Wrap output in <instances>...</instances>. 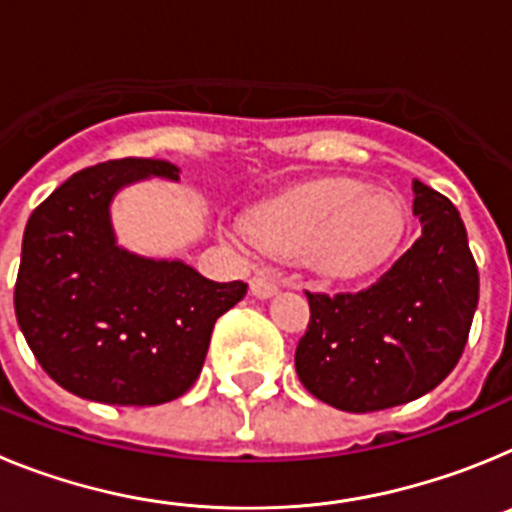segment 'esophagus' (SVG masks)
Returning a JSON list of instances; mask_svg holds the SVG:
<instances>
[{
  "instance_id": "34e87169",
  "label": "esophagus",
  "mask_w": 512,
  "mask_h": 512,
  "mask_svg": "<svg viewBox=\"0 0 512 512\" xmlns=\"http://www.w3.org/2000/svg\"><path fill=\"white\" fill-rule=\"evenodd\" d=\"M279 292V284L277 279L271 277V274H256V277L251 279V295L259 297V300H269V297H274Z\"/></svg>"
}]
</instances>
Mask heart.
Wrapping results in <instances>:
<instances>
[{
	"mask_svg": "<svg viewBox=\"0 0 512 512\" xmlns=\"http://www.w3.org/2000/svg\"><path fill=\"white\" fill-rule=\"evenodd\" d=\"M253 243L274 256L302 259L323 277L356 279L397 251L405 207L397 194L333 176L287 189L248 215Z\"/></svg>",
	"mask_w": 512,
	"mask_h": 512,
	"instance_id": "heart-1",
	"label": "heart"
}]
</instances>
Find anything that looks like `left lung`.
<instances>
[{
    "label": "left lung",
    "instance_id": "left-lung-1",
    "mask_svg": "<svg viewBox=\"0 0 512 512\" xmlns=\"http://www.w3.org/2000/svg\"><path fill=\"white\" fill-rule=\"evenodd\" d=\"M423 233L372 287L310 295V323L297 343L307 392L346 413H374L418 400L449 377L467 346L479 274L459 210L413 182Z\"/></svg>",
    "mask_w": 512,
    "mask_h": 512
}]
</instances>
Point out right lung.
<instances>
[{
  "mask_svg": "<svg viewBox=\"0 0 512 512\" xmlns=\"http://www.w3.org/2000/svg\"><path fill=\"white\" fill-rule=\"evenodd\" d=\"M179 169L117 158L84 169L33 210L22 235L15 315L45 374L107 405H161L197 382L215 320L246 295L174 259L117 246L110 205L122 187Z\"/></svg>",
  "mask_w": 512,
  "mask_h": 512,
  "instance_id": "add662e5",
  "label": "right lung"
}]
</instances>
